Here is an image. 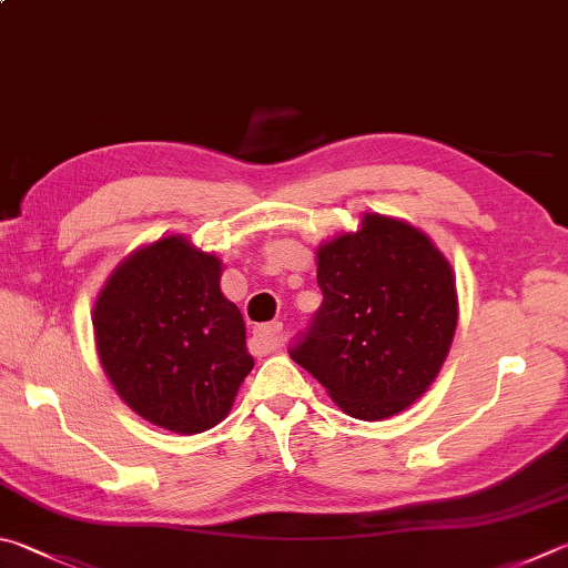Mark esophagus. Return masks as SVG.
Listing matches in <instances>:
<instances>
[{"instance_id": "esophagus-1", "label": "esophagus", "mask_w": 568, "mask_h": 568, "mask_svg": "<svg viewBox=\"0 0 568 568\" xmlns=\"http://www.w3.org/2000/svg\"><path fill=\"white\" fill-rule=\"evenodd\" d=\"M281 335H283V325L281 323H271V325L255 327L251 345H253V349H255L257 355H267V353H273V349L281 347Z\"/></svg>"}]
</instances>
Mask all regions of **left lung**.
Segmentation results:
<instances>
[{
    "label": "left lung",
    "instance_id": "8db88e82",
    "mask_svg": "<svg viewBox=\"0 0 568 568\" xmlns=\"http://www.w3.org/2000/svg\"><path fill=\"white\" fill-rule=\"evenodd\" d=\"M323 305L291 357L345 415L379 422L425 395L459 320L457 277L425 231L363 213L317 245Z\"/></svg>",
    "mask_w": 568,
    "mask_h": 568
}]
</instances>
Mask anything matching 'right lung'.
<instances>
[{"label": "right lung", "instance_id": "1", "mask_svg": "<svg viewBox=\"0 0 568 568\" xmlns=\"http://www.w3.org/2000/svg\"><path fill=\"white\" fill-rule=\"evenodd\" d=\"M221 275L219 255L183 233L163 235L113 267L91 313L99 363L116 395L176 435L229 417L255 365Z\"/></svg>", "mask_w": 568, "mask_h": 568}]
</instances>
